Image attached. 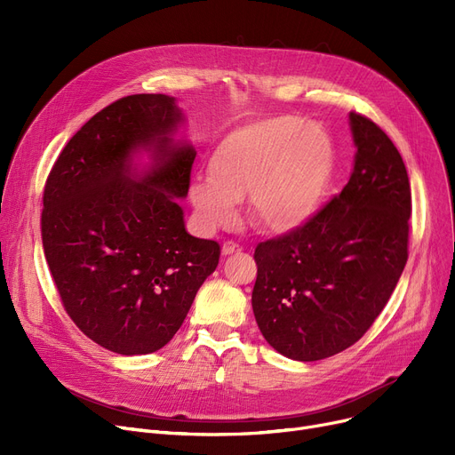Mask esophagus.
Segmentation results:
<instances>
[{
  "mask_svg": "<svg viewBox=\"0 0 455 455\" xmlns=\"http://www.w3.org/2000/svg\"><path fill=\"white\" fill-rule=\"evenodd\" d=\"M240 251H242V247L237 245L235 242H225L223 247H221L223 256H230V254H235V252H240Z\"/></svg>",
  "mask_w": 455,
  "mask_h": 455,
  "instance_id": "34e87169",
  "label": "esophagus"
}]
</instances>
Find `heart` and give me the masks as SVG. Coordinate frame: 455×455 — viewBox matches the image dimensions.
I'll list each match as a JSON object with an SVG mask.
<instances>
[{
	"label": "heart",
	"mask_w": 455,
	"mask_h": 455,
	"mask_svg": "<svg viewBox=\"0 0 455 455\" xmlns=\"http://www.w3.org/2000/svg\"><path fill=\"white\" fill-rule=\"evenodd\" d=\"M331 167V141L319 125L291 116L261 119L223 138L210 172L191 180L189 199L208 228L234 223L237 201L249 197L256 227L288 234L317 213Z\"/></svg>",
	"instance_id": "b5f03b06"
}]
</instances>
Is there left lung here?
Here are the masks:
<instances>
[{"label": "left lung", "mask_w": 455, "mask_h": 455, "mask_svg": "<svg viewBox=\"0 0 455 455\" xmlns=\"http://www.w3.org/2000/svg\"><path fill=\"white\" fill-rule=\"evenodd\" d=\"M354 170L304 227L258 243L252 312L266 341L295 362L352 347L386 307L408 261L411 189L389 136L350 112Z\"/></svg>", "instance_id": "1"}]
</instances>
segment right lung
Returning a JSON list of instances; mask_svg holds the SVG:
<instances>
[{
    "label": "right lung",
    "instance_id": "1",
    "mask_svg": "<svg viewBox=\"0 0 455 455\" xmlns=\"http://www.w3.org/2000/svg\"><path fill=\"white\" fill-rule=\"evenodd\" d=\"M182 124L175 98L127 95L77 131L45 182L42 243L62 304L122 355L170 343L220 264V243L188 234L177 201L197 155L175 140Z\"/></svg>",
    "mask_w": 455,
    "mask_h": 455
}]
</instances>
